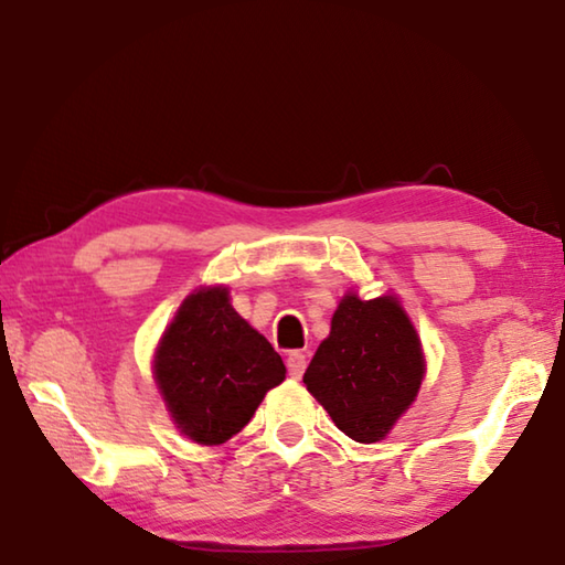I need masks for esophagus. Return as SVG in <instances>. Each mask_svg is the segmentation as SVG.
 Returning <instances> with one entry per match:
<instances>
[{
    "label": "esophagus",
    "mask_w": 565,
    "mask_h": 565,
    "mask_svg": "<svg viewBox=\"0 0 565 565\" xmlns=\"http://www.w3.org/2000/svg\"><path fill=\"white\" fill-rule=\"evenodd\" d=\"M286 367H289L291 377H301L303 371H306V355L299 353V351L289 353V358H286Z\"/></svg>",
    "instance_id": "esophagus-1"
}]
</instances>
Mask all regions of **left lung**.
I'll return each instance as SVG.
<instances>
[{"label": "left lung", "instance_id": "8db88e82", "mask_svg": "<svg viewBox=\"0 0 565 565\" xmlns=\"http://www.w3.org/2000/svg\"><path fill=\"white\" fill-rule=\"evenodd\" d=\"M423 373L419 338L393 296L361 301L348 294L303 383L341 433L371 445L413 405Z\"/></svg>", "mask_w": 565, "mask_h": 565}]
</instances>
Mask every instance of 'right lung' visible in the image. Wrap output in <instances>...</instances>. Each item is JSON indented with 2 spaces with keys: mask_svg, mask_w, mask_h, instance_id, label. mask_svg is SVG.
<instances>
[{
  "mask_svg": "<svg viewBox=\"0 0 565 565\" xmlns=\"http://www.w3.org/2000/svg\"><path fill=\"white\" fill-rule=\"evenodd\" d=\"M284 377L281 355L232 309L222 286L180 306L156 355V381L170 415L200 445H222L242 433Z\"/></svg>",
  "mask_w": 565,
  "mask_h": 565,
  "instance_id": "add662e5",
  "label": "right lung"
}]
</instances>
